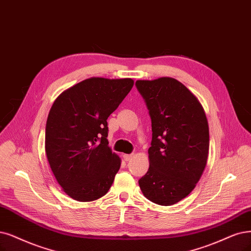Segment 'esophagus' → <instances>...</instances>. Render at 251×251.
<instances>
[{
  "label": "esophagus",
  "mask_w": 251,
  "mask_h": 251,
  "mask_svg": "<svg viewBox=\"0 0 251 251\" xmlns=\"http://www.w3.org/2000/svg\"><path fill=\"white\" fill-rule=\"evenodd\" d=\"M123 158H124L125 161L131 160V159L133 158V154H124V155H123Z\"/></svg>",
  "instance_id": "1"
}]
</instances>
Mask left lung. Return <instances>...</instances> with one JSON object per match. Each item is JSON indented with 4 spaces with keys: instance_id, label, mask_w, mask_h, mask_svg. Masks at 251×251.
Listing matches in <instances>:
<instances>
[{
    "instance_id": "left-lung-1",
    "label": "left lung",
    "mask_w": 251,
    "mask_h": 251,
    "mask_svg": "<svg viewBox=\"0 0 251 251\" xmlns=\"http://www.w3.org/2000/svg\"><path fill=\"white\" fill-rule=\"evenodd\" d=\"M152 121L150 166L138 180L152 202L172 206L197 186L209 155V125L198 97L173 77L136 80Z\"/></svg>"
}]
</instances>
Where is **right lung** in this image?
<instances>
[{"instance_id":"1","label":"right lung","mask_w":251,"mask_h":251,"mask_svg":"<svg viewBox=\"0 0 251 251\" xmlns=\"http://www.w3.org/2000/svg\"><path fill=\"white\" fill-rule=\"evenodd\" d=\"M133 79L90 77L63 91L46 121L45 153L63 191L78 201L107 193L121 158L107 141V118L133 87Z\"/></svg>"}]
</instances>
